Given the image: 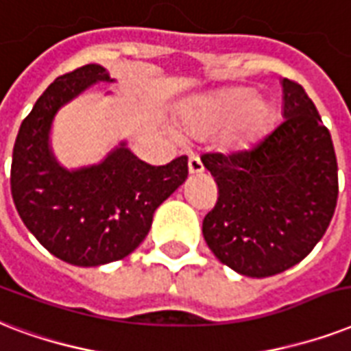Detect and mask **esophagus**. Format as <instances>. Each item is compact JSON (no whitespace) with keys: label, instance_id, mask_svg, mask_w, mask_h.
I'll return each mask as SVG.
<instances>
[{"label":"esophagus","instance_id":"esophagus-1","mask_svg":"<svg viewBox=\"0 0 351 351\" xmlns=\"http://www.w3.org/2000/svg\"><path fill=\"white\" fill-rule=\"evenodd\" d=\"M189 172L190 173H201L203 172V162L197 157H190L189 159Z\"/></svg>","mask_w":351,"mask_h":351}]
</instances>
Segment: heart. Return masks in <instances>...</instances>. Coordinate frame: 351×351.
Segmentation results:
<instances>
[{
    "label": "heart",
    "instance_id": "heart-1",
    "mask_svg": "<svg viewBox=\"0 0 351 351\" xmlns=\"http://www.w3.org/2000/svg\"><path fill=\"white\" fill-rule=\"evenodd\" d=\"M274 119L276 110L269 100L260 99L256 89L241 88L189 113L184 117V126L197 135L227 128L221 146L230 152H241L262 138L273 126Z\"/></svg>",
    "mask_w": 351,
    "mask_h": 351
}]
</instances>
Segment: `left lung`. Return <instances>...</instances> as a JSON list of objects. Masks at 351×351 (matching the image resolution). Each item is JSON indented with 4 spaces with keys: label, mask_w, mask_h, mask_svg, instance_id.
I'll list each match as a JSON object with an SVG mask.
<instances>
[{
    "label": "left lung",
    "mask_w": 351,
    "mask_h": 351,
    "mask_svg": "<svg viewBox=\"0 0 351 351\" xmlns=\"http://www.w3.org/2000/svg\"><path fill=\"white\" fill-rule=\"evenodd\" d=\"M286 121L249 150L205 154L218 203L203 219L214 256L251 278L308 256L335 213L339 179L328 128L300 84L282 78Z\"/></svg>",
    "instance_id": "8db88e82"
}]
</instances>
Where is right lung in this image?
Instances as JSON below:
<instances>
[{"label":"right lung","instance_id":"obj_1","mask_svg":"<svg viewBox=\"0 0 351 351\" xmlns=\"http://www.w3.org/2000/svg\"><path fill=\"white\" fill-rule=\"evenodd\" d=\"M99 82H115L99 64L56 78L21 122L10 168L21 221L51 254L78 267L104 265L135 251L157 206L189 176L186 156L152 167L126 141L97 165L73 170L60 165L51 148L54 117Z\"/></svg>","mask_w":351,"mask_h":351}]
</instances>
